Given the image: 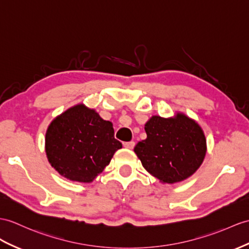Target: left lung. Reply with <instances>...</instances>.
<instances>
[{
    "label": "left lung",
    "instance_id": "left-lung-1",
    "mask_svg": "<svg viewBox=\"0 0 249 249\" xmlns=\"http://www.w3.org/2000/svg\"><path fill=\"white\" fill-rule=\"evenodd\" d=\"M121 148L111 121L83 104L58 115L45 134L51 166L63 178L80 183H92Z\"/></svg>",
    "mask_w": 249,
    "mask_h": 249
}]
</instances>
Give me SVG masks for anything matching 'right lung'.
<instances>
[{"mask_svg": "<svg viewBox=\"0 0 249 249\" xmlns=\"http://www.w3.org/2000/svg\"><path fill=\"white\" fill-rule=\"evenodd\" d=\"M144 130L147 138L135 145L134 152L142 167L160 183H178L201 167L207 144L195 119L183 113L168 118L154 115Z\"/></svg>", "mask_w": 249, "mask_h": 249, "instance_id": "add662e5", "label": "right lung"}]
</instances>
